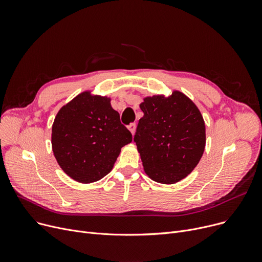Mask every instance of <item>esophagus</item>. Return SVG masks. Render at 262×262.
Returning a JSON list of instances; mask_svg holds the SVG:
<instances>
[{
	"instance_id": "esophagus-1",
	"label": "esophagus",
	"mask_w": 262,
	"mask_h": 262,
	"mask_svg": "<svg viewBox=\"0 0 262 262\" xmlns=\"http://www.w3.org/2000/svg\"><path fill=\"white\" fill-rule=\"evenodd\" d=\"M128 129H129V132L132 133V135H134V134H135V130H136V123L129 124V125H128Z\"/></svg>"
}]
</instances>
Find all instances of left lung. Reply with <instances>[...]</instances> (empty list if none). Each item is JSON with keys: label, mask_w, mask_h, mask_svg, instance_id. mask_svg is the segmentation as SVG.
I'll use <instances>...</instances> for the list:
<instances>
[{"label": "left lung", "mask_w": 262, "mask_h": 262, "mask_svg": "<svg viewBox=\"0 0 262 262\" xmlns=\"http://www.w3.org/2000/svg\"><path fill=\"white\" fill-rule=\"evenodd\" d=\"M143 117L134 137L146 175L171 185L188 176L200 162L206 128L196 105L183 92L146 96L140 104Z\"/></svg>", "instance_id": "obj_1"}]
</instances>
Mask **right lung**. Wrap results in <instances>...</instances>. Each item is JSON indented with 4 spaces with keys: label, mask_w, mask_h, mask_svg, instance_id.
I'll return each instance as SVG.
<instances>
[{
    "label": "right lung",
    "mask_w": 262,
    "mask_h": 262,
    "mask_svg": "<svg viewBox=\"0 0 262 262\" xmlns=\"http://www.w3.org/2000/svg\"><path fill=\"white\" fill-rule=\"evenodd\" d=\"M130 132L120 122L110 98L84 91L63 105L52 126V149L72 180L90 184L113 170Z\"/></svg>",
    "instance_id": "add662e5"
}]
</instances>
